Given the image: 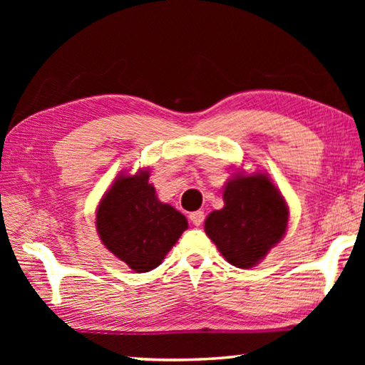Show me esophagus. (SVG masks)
<instances>
[{
    "mask_svg": "<svg viewBox=\"0 0 365 365\" xmlns=\"http://www.w3.org/2000/svg\"><path fill=\"white\" fill-rule=\"evenodd\" d=\"M190 220H191V224H193V225L200 227V225L202 224V222H205V212H202V211L191 212V214H190Z\"/></svg>",
    "mask_w": 365,
    "mask_h": 365,
    "instance_id": "esophagus-1",
    "label": "esophagus"
}]
</instances>
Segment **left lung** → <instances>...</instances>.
I'll list each match as a JSON object with an SVG mask.
<instances>
[{
	"label": "left lung",
	"instance_id": "obj_1",
	"mask_svg": "<svg viewBox=\"0 0 365 365\" xmlns=\"http://www.w3.org/2000/svg\"><path fill=\"white\" fill-rule=\"evenodd\" d=\"M224 202L220 211L207 215L206 235L235 267H255L287 232V202L265 174L230 178Z\"/></svg>",
	"mask_w": 365,
	"mask_h": 365
}]
</instances>
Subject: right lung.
<instances>
[{
  "mask_svg": "<svg viewBox=\"0 0 365 365\" xmlns=\"http://www.w3.org/2000/svg\"><path fill=\"white\" fill-rule=\"evenodd\" d=\"M150 172L119 175L96 209L103 245L135 272H150L188 228L187 217L160 202Z\"/></svg>",
  "mask_w": 365,
  "mask_h": 365,
  "instance_id": "1",
  "label": "right lung"
}]
</instances>
